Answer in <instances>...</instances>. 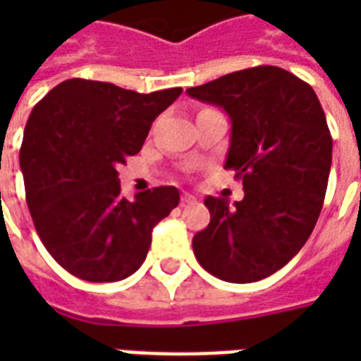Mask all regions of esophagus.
<instances>
[{
  "label": "esophagus",
  "instance_id": "obj_1",
  "mask_svg": "<svg viewBox=\"0 0 361 361\" xmlns=\"http://www.w3.org/2000/svg\"><path fill=\"white\" fill-rule=\"evenodd\" d=\"M195 202H197V197H192L189 192H183V195H181V206H189V204Z\"/></svg>",
  "mask_w": 361,
  "mask_h": 361
}]
</instances>
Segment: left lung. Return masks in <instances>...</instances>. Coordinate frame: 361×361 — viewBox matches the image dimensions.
<instances>
[{"label":"left lung","mask_w":361,"mask_h":361,"mask_svg":"<svg viewBox=\"0 0 361 361\" xmlns=\"http://www.w3.org/2000/svg\"><path fill=\"white\" fill-rule=\"evenodd\" d=\"M187 93L231 118L225 169L245 191L234 206L206 197L212 219L195 234L192 251L217 279L255 283L290 262L317 225L331 166L324 110L307 82L274 65L236 71Z\"/></svg>","instance_id":"obj_1"}]
</instances>
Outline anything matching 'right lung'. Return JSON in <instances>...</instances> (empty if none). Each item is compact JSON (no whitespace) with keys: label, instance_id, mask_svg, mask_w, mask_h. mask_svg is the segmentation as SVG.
<instances>
[{"label":"right lung","instance_id":"right-lung-1","mask_svg":"<svg viewBox=\"0 0 361 361\" xmlns=\"http://www.w3.org/2000/svg\"><path fill=\"white\" fill-rule=\"evenodd\" d=\"M181 87L136 93L71 78L33 106L20 147L25 202L54 260L78 279L114 283L140 268L152 231L180 202L172 185L121 195L118 166L140 152Z\"/></svg>","mask_w":361,"mask_h":361}]
</instances>
